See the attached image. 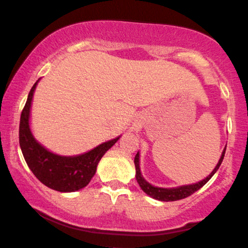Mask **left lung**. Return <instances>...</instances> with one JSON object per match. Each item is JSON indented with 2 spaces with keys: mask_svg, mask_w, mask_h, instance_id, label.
Masks as SVG:
<instances>
[{
  "mask_svg": "<svg viewBox=\"0 0 248 248\" xmlns=\"http://www.w3.org/2000/svg\"><path fill=\"white\" fill-rule=\"evenodd\" d=\"M225 150H226V146H225L223 153H221L220 158H219L217 166L215 167V169L212 170L211 173H210L207 177H205L202 181L197 182V183H192V184H186V186H175V187H160V186H155L153 184H150L149 182H147L144 179L143 176H142L141 172V168H140V152H138L136 154L135 158H134V163H135V177L136 181H138L139 186H141L142 191H144L147 193L149 197H152L154 199H157V201L161 202H175V201H179V199H183L191 196L193 192H196L197 190L203 187L207 182L211 179V177L217 172V170L220 167L221 162L224 160L225 156Z\"/></svg>",
  "mask_w": 248,
  "mask_h": 248,
  "instance_id": "obj_1",
  "label": "left lung"
}]
</instances>
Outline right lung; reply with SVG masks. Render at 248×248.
<instances>
[{"mask_svg":"<svg viewBox=\"0 0 248 248\" xmlns=\"http://www.w3.org/2000/svg\"><path fill=\"white\" fill-rule=\"evenodd\" d=\"M38 82L39 79L31 88L21 114L19 146L22 154L29 169L44 186L59 192L78 191L90 183L101 157L114 146L120 136L79 155L64 156L52 153L36 140L30 126L31 105Z\"/></svg>","mask_w":248,"mask_h":248,"instance_id":"1","label":"right lung"}]
</instances>
